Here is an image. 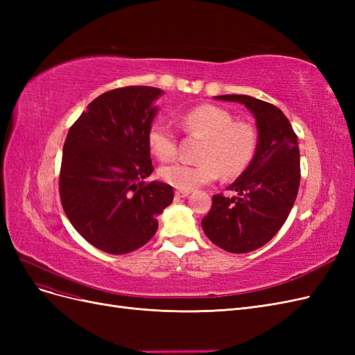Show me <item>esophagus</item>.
I'll use <instances>...</instances> for the list:
<instances>
[{
    "label": "esophagus",
    "instance_id": "34e87169",
    "mask_svg": "<svg viewBox=\"0 0 355 355\" xmlns=\"http://www.w3.org/2000/svg\"><path fill=\"white\" fill-rule=\"evenodd\" d=\"M175 194H176L178 198H185V197H188L191 194V191H180V189H178Z\"/></svg>",
    "mask_w": 355,
    "mask_h": 355
}]
</instances>
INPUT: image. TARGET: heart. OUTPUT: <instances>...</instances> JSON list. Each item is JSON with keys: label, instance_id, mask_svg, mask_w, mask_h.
<instances>
[{"label": "heart", "instance_id": "obj_1", "mask_svg": "<svg viewBox=\"0 0 355 355\" xmlns=\"http://www.w3.org/2000/svg\"><path fill=\"white\" fill-rule=\"evenodd\" d=\"M185 130L206 137L197 164L175 163L159 167V179L180 191H192L220 176L240 175L253 159L256 133L245 123H234V116L216 105H200L179 116ZM148 146L158 159L173 158L178 151L176 132L166 118L157 120L148 128Z\"/></svg>", "mask_w": 355, "mask_h": 355}]
</instances>
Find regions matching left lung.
<instances>
[{
	"mask_svg": "<svg viewBox=\"0 0 355 355\" xmlns=\"http://www.w3.org/2000/svg\"><path fill=\"white\" fill-rule=\"evenodd\" d=\"M239 102L256 118L253 159L228 187L237 196H213L201 220L209 240L230 253H249L270 241L283 227L297 196L300 159L297 136L277 106L245 94L214 96Z\"/></svg>",
	"mask_w": 355,
	"mask_h": 355,
	"instance_id": "8db88e82",
	"label": "left lung"
}]
</instances>
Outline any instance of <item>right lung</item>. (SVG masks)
I'll return each mask as SVG.
<instances>
[{"mask_svg":"<svg viewBox=\"0 0 355 355\" xmlns=\"http://www.w3.org/2000/svg\"><path fill=\"white\" fill-rule=\"evenodd\" d=\"M163 90H110L89 103L63 145L59 191L72 227L99 250L124 254L154 237L173 188L153 173L148 128Z\"/></svg>","mask_w":355,"mask_h":355,"instance_id":"obj_1","label":"right lung"}]
</instances>
